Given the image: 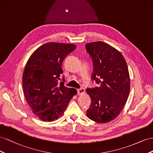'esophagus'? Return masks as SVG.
Here are the masks:
<instances>
[{
  "instance_id": "esophagus-1",
  "label": "esophagus",
  "mask_w": 153,
  "mask_h": 153,
  "mask_svg": "<svg viewBox=\"0 0 153 153\" xmlns=\"http://www.w3.org/2000/svg\"><path fill=\"white\" fill-rule=\"evenodd\" d=\"M85 92V88H81L77 90V95H81L84 94Z\"/></svg>"
}]
</instances>
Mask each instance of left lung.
<instances>
[{"mask_svg":"<svg viewBox=\"0 0 153 153\" xmlns=\"http://www.w3.org/2000/svg\"><path fill=\"white\" fill-rule=\"evenodd\" d=\"M85 46L94 65L91 79L100 85L86 90L91 100L86 115L96 123H106L120 114L128 100L130 78L127 63L123 54L108 43L95 42Z\"/></svg>","mask_w":153,"mask_h":153,"instance_id":"obj_1","label":"left lung"}]
</instances>
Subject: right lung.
Wrapping results in <instances>:
<instances>
[{
  "mask_svg": "<svg viewBox=\"0 0 153 153\" xmlns=\"http://www.w3.org/2000/svg\"><path fill=\"white\" fill-rule=\"evenodd\" d=\"M71 43L49 42L34 51L25 65L22 76L25 97L33 113L43 121H53L62 116L75 88L59 83L62 65L66 56L76 49Z\"/></svg>",
  "mask_w": 153,
  "mask_h": 153,
  "instance_id": "right-lung-1",
  "label": "right lung"
}]
</instances>
